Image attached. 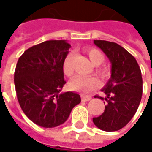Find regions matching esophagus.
Listing matches in <instances>:
<instances>
[{"label": "esophagus", "instance_id": "34e87169", "mask_svg": "<svg viewBox=\"0 0 152 152\" xmlns=\"http://www.w3.org/2000/svg\"><path fill=\"white\" fill-rule=\"evenodd\" d=\"M91 98H92V97H91L90 96H84V95H82V96H81L82 101H89Z\"/></svg>", "mask_w": 152, "mask_h": 152}]
</instances>
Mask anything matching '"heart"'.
I'll return each mask as SVG.
<instances>
[{
  "mask_svg": "<svg viewBox=\"0 0 152 152\" xmlns=\"http://www.w3.org/2000/svg\"><path fill=\"white\" fill-rule=\"evenodd\" d=\"M86 54L88 56L89 60L94 66H99L104 61L103 55L96 49H88L86 50ZM72 55H67L63 62V72L66 77H72L74 74V68L72 66ZM96 72L102 77H107V71L105 68H97ZM100 85V81L96 77H83V75H77L68 84V86L71 90L81 92L84 94L90 93Z\"/></svg>",
  "mask_w": 152,
  "mask_h": 152,
  "instance_id": "heart-1",
  "label": "heart"
}]
</instances>
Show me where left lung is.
I'll return each instance as SVG.
<instances>
[{
	"label": "left lung",
	"mask_w": 152,
	"mask_h": 152,
	"mask_svg": "<svg viewBox=\"0 0 152 152\" xmlns=\"http://www.w3.org/2000/svg\"><path fill=\"white\" fill-rule=\"evenodd\" d=\"M111 63V77L101 89L107 101L105 110L93 118L94 124L104 131H116L125 127L135 115L142 96V77L138 63L132 55L119 45L103 40H94ZM105 103V102H104Z\"/></svg>",
	"instance_id": "1"
}]
</instances>
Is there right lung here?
<instances>
[{"label": "right lung", "instance_id": "obj_1", "mask_svg": "<svg viewBox=\"0 0 152 152\" xmlns=\"http://www.w3.org/2000/svg\"><path fill=\"white\" fill-rule=\"evenodd\" d=\"M70 46L64 40L45 41L27 49L17 62V99L27 118L43 128L65 123L81 102L77 93H61L66 84L62 66Z\"/></svg>", "mask_w": 152, "mask_h": 152}]
</instances>
